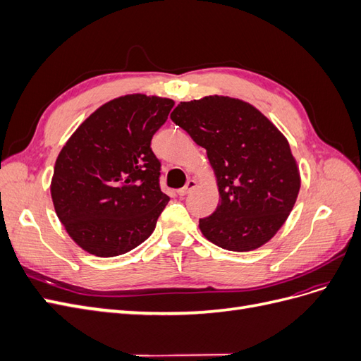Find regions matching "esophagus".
I'll use <instances>...</instances> for the list:
<instances>
[{"label":"esophagus","mask_w":361,"mask_h":361,"mask_svg":"<svg viewBox=\"0 0 361 361\" xmlns=\"http://www.w3.org/2000/svg\"><path fill=\"white\" fill-rule=\"evenodd\" d=\"M195 187H197V180L190 179L187 183H185V187H183V188L178 190V194H179V195H187V194H188V192H191Z\"/></svg>","instance_id":"esophagus-1"}]
</instances>
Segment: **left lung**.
<instances>
[{"mask_svg": "<svg viewBox=\"0 0 361 361\" xmlns=\"http://www.w3.org/2000/svg\"><path fill=\"white\" fill-rule=\"evenodd\" d=\"M170 118L206 149L220 203L199 221L203 236L231 251L267 244L297 202L301 176L286 137L251 104L228 96L180 102Z\"/></svg>", "mask_w": 361, "mask_h": 361, "instance_id": "obj_1", "label": "left lung"}]
</instances>
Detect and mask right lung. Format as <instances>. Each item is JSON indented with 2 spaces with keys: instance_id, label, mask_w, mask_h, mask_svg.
I'll return each mask as SVG.
<instances>
[{
  "instance_id": "add662e5",
  "label": "right lung",
  "mask_w": 361,
  "mask_h": 361,
  "mask_svg": "<svg viewBox=\"0 0 361 361\" xmlns=\"http://www.w3.org/2000/svg\"><path fill=\"white\" fill-rule=\"evenodd\" d=\"M174 105L133 93L105 102L76 128L57 157L51 197L76 245L97 257L125 255L155 231L169 203L150 147Z\"/></svg>"
}]
</instances>
